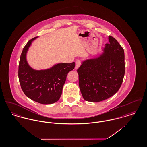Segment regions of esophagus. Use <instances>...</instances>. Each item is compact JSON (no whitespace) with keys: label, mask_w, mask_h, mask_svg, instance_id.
I'll return each mask as SVG.
<instances>
[{"label":"esophagus","mask_w":147,"mask_h":147,"mask_svg":"<svg viewBox=\"0 0 147 147\" xmlns=\"http://www.w3.org/2000/svg\"><path fill=\"white\" fill-rule=\"evenodd\" d=\"M81 64H82V62L80 60H77L76 62V67H75L76 69H77L80 66Z\"/></svg>","instance_id":"1"}]
</instances>
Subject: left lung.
<instances>
[{
  "label": "left lung",
  "instance_id": "left-lung-1",
  "mask_svg": "<svg viewBox=\"0 0 147 147\" xmlns=\"http://www.w3.org/2000/svg\"><path fill=\"white\" fill-rule=\"evenodd\" d=\"M103 53L86 59L78 69L79 85L84 100L100 102L119 91L125 76V53L122 46L109 36Z\"/></svg>",
  "mask_w": 147,
  "mask_h": 147
}]
</instances>
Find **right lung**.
Wrapping results in <instances>:
<instances>
[{
  "label": "right lung",
  "instance_id": "obj_1",
  "mask_svg": "<svg viewBox=\"0 0 147 147\" xmlns=\"http://www.w3.org/2000/svg\"><path fill=\"white\" fill-rule=\"evenodd\" d=\"M36 38L30 40L22 51L18 71L19 82L22 91L29 98L40 104H51L59 99L67 74L74 69L75 63H58L45 70L32 69L26 61V53Z\"/></svg>",
  "mask_w": 147,
  "mask_h": 147
}]
</instances>
